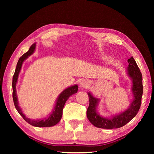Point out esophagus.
Wrapping results in <instances>:
<instances>
[{"label": "esophagus", "instance_id": "esophagus-1", "mask_svg": "<svg viewBox=\"0 0 154 154\" xmlns=\"http://www.w3.org/2000/svg\"><path fill=\"white\" fill-rule=\"evenodd\" d=\"M90 85V82L89 80L88 79H83L82 83H81V86L83 87V88H87Z\"/></svg>", "mask_w": 154, "mask_h": 154}]
</instances>
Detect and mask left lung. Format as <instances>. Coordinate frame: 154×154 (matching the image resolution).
<instances>
[{"instance_id":"obj_1","label":"left lung","mask_w":154,"mask_h":154,"mask_svg":"<svg viewBox=\"0 0 154 154\" xmlns=\"http://www.w3.org/2000/svg\"><path fill=\"white\" fill-rule=\"evenodd\" d=\"M128 62L129 64L127 72L132 82V91L133 93V101L130 107L126 111L111 118H106L100 116L96 111L99 101L98 99L94 97L90 92H88L89 96L90 105L87 110V117L91 124L94 126L105 129L118 128L124 126L134 118L139 111L141 105L143 89L142 74L133 57L132 56L128 60Z\"/></svg>"}]
</instances>
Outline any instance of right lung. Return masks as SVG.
Returning a JSON list of instances; mask_svg holds the SVG:
<instances>
[{
    "label": "right lung",
    "instance_id": "add662e5",
    "mask_svg": "<svg viewBox=\"0 0 154 154\" xmlns=\"http://www.w3.org/2000/svg\"><path fill=\"white\" fill-rule=\"evenodd\" d=\"M36 47V43H33L32 45L30 46L26 53L20 57L19 60H18L16 66V69H15V73L13 76V82H12V88H13V100H14V103L15 106V109H17L18 113L20 114V116L22 117L23 119H24L26 122H27L28 124L32 125L33 126L36 127H51L53 126H55L58 122L60 121L62 116V110H63L64 106L65 103L69 99V98L71 95L74 94L77 92L78 90V86L77 85H72V86L69 87L66 89H65L63 92H62L59 95L58 99H57L56 105L54 106V110L52 111L51 114L49 115V116L47 118H43V119H37V120H32L26 117L25 115L23 113L22 109L18 105V101H17V96L16 94V88H15V85L17 82L18 75H19L20 72L22 69V66L24 61L26 59L28 56L32 55L34 53Z\"/></svg>",
    "mask_w": 154,
    "mask_h": 154
}]
</instances>
